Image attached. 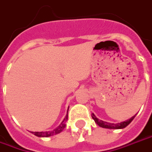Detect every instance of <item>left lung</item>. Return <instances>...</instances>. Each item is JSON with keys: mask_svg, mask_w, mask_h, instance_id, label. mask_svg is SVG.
Segmentation results:
<instances>
[{"mask_svg": "<svg viewBox=\"0 0 152 152\" xmlns=\"http://www.w3.org/2000/svg\"><path fill=\"white\" fill-rule=\"evenodd\" d=\"M135 116H136V115H135ZM135 116H133L132 118H131L130 119L126 120L125 122L114 124V123H110V122H103L102 120H99L98 118H96V116H95L94 113L92 114V118H93V119L95 121V122L98 124V126H101L102 128H108V129H122V128L126 127V126H128L131 122H132V121L134 119V118H135Z\"/></svg>", "mask_w": 152, "mask_h": 152, "instance_id": "obj_1", "label": "left lung"}]
</instances>
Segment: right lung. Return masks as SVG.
Wrapping results in <instances>:
<instances>
[{
    "label": "right lung",
    "mask_w": 152,
    "mask_h": 152,
    "mask_svg": "<svg viewBox=\"0 0 152 152\" xmlns=\"http://www.w3.org/2000/svg\"><path fill=\"white\" fill-rule=\"evenodd\" d=\"M68 120V114L66 115L65 118L64 119V121L61 122V124L57 127L55 128L54 130L50 131V132H31L32 133L35 135L36 137H51V136H54V135H56V134L60 133L64 128H65V122Z\"/></svg>",
    "instance_id": "1"
}]
</instances>
